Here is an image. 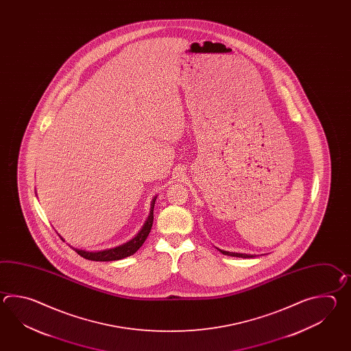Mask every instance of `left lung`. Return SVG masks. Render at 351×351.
Instances as JSON below:
<instances>
[{
  "label": "left lung",
  "instance_id": "left-lung-1",
  "mask_svg": "<svg viewBox=\"0 0 351 351\" xmlns=\"http://www.w3.org/2000/svg\"><path fill=\"white\" fill-rule=\"evenodd\" d=\"M218 251H219V252H222V254H227V256H232V257H242V258H251V257H254V254H237V252H228V251H223V250H219V248H218Z\"/></svg>",
  "mask_w": 351,
  "mask_h": 351
}]
</instances>
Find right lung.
I'll list each match as a JSON object with an SVG mask.
<instances>
[{"label": "right lung", "mask_w": 351, "mask_h": 351, "mask_svg": "<svg viewBox=\"0 0 351 351\" xmlns=\"http://www.w3.org/2000/svg\"><path fill=\"white\" fill-rule=\"evenodd\" d=\"M156 199H157V195L152 199V204H150V213L145 223L143 224L141 231L138 232L135 234V237L128 241L125 243L120 245V246L112 247V248H108V250H103V251H94V252H90V251H85V250H79V248H74L75 252H77V254H80L84 258L90 260V261H118L121 258H125L129 257L132 254H134L141 247L143 243L145 242V239L148 237V234L150 233L152 230V226H153V210H154V204H156Z\"/></svg>", "instance_id": "add662e5"}]
</instances>
